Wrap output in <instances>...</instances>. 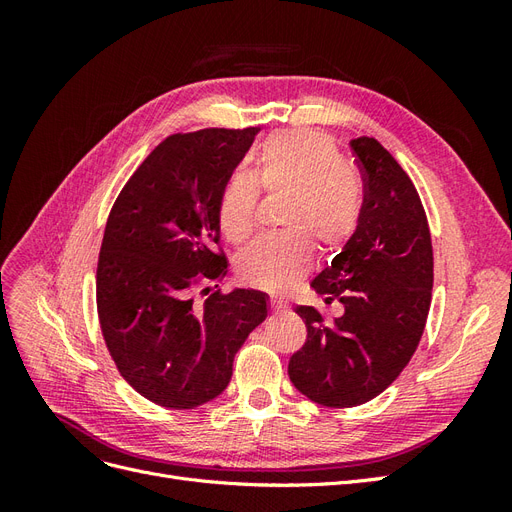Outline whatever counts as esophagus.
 I'll return each instance as SVG.
<instances>
[{"instance_id": "esophagus-1", "label": "esophagus", "mask_w": 512, "mask_h": 512, "mask_svg": "<svg viewBox=\"0 0 512 512\" xmlns=\"http://www.w3.org/2000/svg\"><path fill=\"white\" fill-rule=\"evenodd\" d=\"M271 309L275 314H284V312H288V303L286 301H282V299H277V297H271Z\"/></svg>"}]
</instances>
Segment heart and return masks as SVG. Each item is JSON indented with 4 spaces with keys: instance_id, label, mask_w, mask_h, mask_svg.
Returning <instances> with one entry per match:
<instances>
[{
    "instance_id": "1",
    "label": "heart",
    "mask_w": 512,
    "mask_h": 512,
    "mask_svg": "<svg viewBox=\"0 0 512 512\" xmlns=\"http://www.w3.org/2000/svg\"><path fill=\"white\" fill-rule=\"evenodd\" d=\"M288 194L277 235L258 239L237 260L239 280L269 292H284L314 265V245L335 254L356 235L363 220L365 190L354 168L327 134L282 130L256 149L254 175L232 173L220 192L218 226L230 243L252 237L258 196Z\"/></svg>"
}]
</instances>
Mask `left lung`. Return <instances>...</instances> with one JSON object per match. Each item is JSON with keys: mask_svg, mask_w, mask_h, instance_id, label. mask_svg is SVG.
<instances>
[{"mask_svg": "<svg viewBox=\"0 0 512 512\" xmlns=\"http://www.w3.org/2000/svg\"><path fill=\"white\" fill-rule=\"evenodd\" d=\"M350 147L365 183L363 220L312 282L344 314L327 322L299 305L307 339L288 363L292 384L329 408L361 406L397 380L423 337L433 286L429 224L412 179L376 138Z\"/></svg>", "mask_w": 512, "mask_h": 512, "instance_id": "obj_1", "label": "left lung"}]
</instances>
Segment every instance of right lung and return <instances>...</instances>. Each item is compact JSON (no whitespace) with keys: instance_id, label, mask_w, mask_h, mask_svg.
Returning <instances> with one entry per match:
<instances>
[{"instance_id":"obj_1","label":"right lung","mask_w":512,"mask_h":512,"mask_svg":"<svg viewBox=\"0 0 512 512\" xmlns=\"http://www.w3.org/2000/svg\"><path fill=\"white\" fill-rule=\"evenodd\" d=\"M256 134H170L108 213L96 273L102 337L123 380L162 408L192 410L218 397L237 350L267 318L260 290H215L203 305L192 297L228 271L218 200Z\"/></svg>"}]
</instances>
